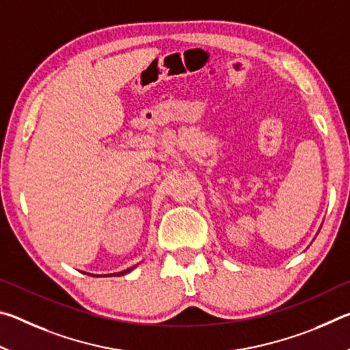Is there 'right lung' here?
Instances as JSON below:
<instances>
[{
    "instance_id": "right-lung-1",
    "label": "right lung",
    "mask_w": 350,
    "mask_h": 350,
    "mask_svg": "<svg viewBox=\"0 0 350 350\" xmlns=\"http://www.w3.org/2000/svg\"><path fill=\"white\" fill-rule=\"evenodd\" d=\"M134 267H131V269H126V270H123V271H118V273H114V275H117V276H120V275H125V273H128V271H131Z\"/></svg>"
}]
</instances>
